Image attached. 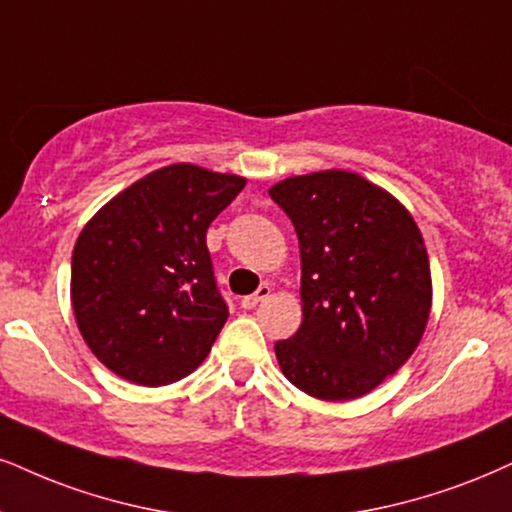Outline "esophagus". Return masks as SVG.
Instances as JSON below:
<instances>
[{
	"label": "esophagus",
	"mask_w": 512,
	"mask_h": 512,
	"mask_svg": "<svg viewBox=\"0 0 512 512\" xmlns=\"http://www.w3.org/2000/svg\"><path fill=\"white\" fill-rule=\"evenodd\" d=\"M268 296H270V287L261 285V287H258V292L249 294V296H242V299H239V306L246 308V311H251V308H256L263 299H268Z\"/></svg>",
	"instance_id": "obj_1"
}]
</instances>
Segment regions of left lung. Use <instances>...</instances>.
<instances>
[{
	"mask_svg": "<svg viewBox=\"0 0 512 512\" xmlns=\"http://www.w3.org/2000/svg\"><path fill=\"white\" fill-rule=\"evenodd\" d=\"M268 194L294 223L304 320L275 344L294 387L323 401L370 394L418 349L432 311L425 239L387 189L351 170H318Z\"/></svg>",
	"mask_w": 512,
	"mask_h": 512,
	"instance_id": "left-lung-1",
	"label": "left lung"
}]
</instances>
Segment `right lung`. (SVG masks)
I'll use <instances>...</instances> for the list:
<instances>
[{"label":"right lung","mask_w":512,"mask_h":512,"mask_svg":"<svg viewBox=\"0 0 512 512\" xmlns=\"http://www.w3.org/2000/svg\"><path fill=\"white\" fill-rule=\"evenodd\" d=\"M244 185L242 175L173 163L82 227L71 263L75 323L118 377L161 387L204 363L227 320L206 230Z\"/></svg>","instance_id":"right-lung-1"}]
</instances>
